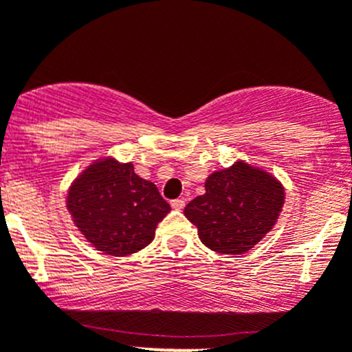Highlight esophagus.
<instances>
[{"mask_svg": "<svg viewBox=\"0 0 352 352\" xmlns=\"http://www.w3.org/2000/svg\"><path fill=\"white\" fill-rule=\"evenodd\" d=\"M184 206H186V201H184V199H173L172 201L173 210H182Z\"/></svg>", "mask_w": 352, "mask_h": 352, "instance_id": "34e87169", "label": "esophagus"}]
</instances>
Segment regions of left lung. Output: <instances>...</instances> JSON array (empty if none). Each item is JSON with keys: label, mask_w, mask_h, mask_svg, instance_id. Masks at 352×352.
Instances as JSON below:
<instances>
[{"label": "left lung", "mask_w": 352, "mask_h": 352, "mask_svg": "<svg viewBox=\"0 0 352 352\" xmlns=\"http://www.w3.org/2000/svg\"><path fill=\"white\" fill-rule=\"evenodd\" d=\"M206 192L190 201L184 214L197 227L201 242L221 254H242L274 228L285 192L272 173L235 162L213 172Z\"/></svg>", "instance_id": "8db88e82"}]
</instances>
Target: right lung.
Returning <instances> with one entry per match:
<instances>
[{
	"mask_svg": "<svg viewBox=\"0 0 352 352\" xmlns=\"http://www.w3.org/2000/svg\"><path fill=\"white\" fill-rule=\"evenodd\" d=\"M67 210L87 242L111 256H127L155 239L170 204L132 163L96 160L72 182Z\"/></svg>",
	"mask_w": 352,
	"mask_h": 352,
	"instance_id": "right-lung-1",
	"label": "right lung"
}]
</instances>
